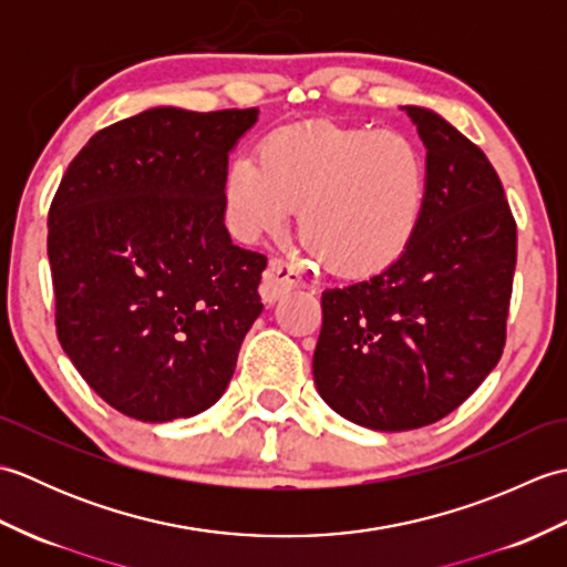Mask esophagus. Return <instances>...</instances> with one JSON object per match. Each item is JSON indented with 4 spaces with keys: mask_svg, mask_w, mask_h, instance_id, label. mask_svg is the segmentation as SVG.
Listing matches in <instances>:
<instances>
[{
    "mask_svg": "<svg viewBox=\"0 0 567 567\" xmlns=\"http://www.w3.org/2000/svg\"><path fill=\"white\" fill-rule=\"evenodd\" d=\"M297 287H302V275H299L292 265L275 258L268 262V270L262 275L260 297L265 305H275L277 299L285 297L290 290H297Z\"/></svg>",
    "mask_w": 567,
    "mask_h": 567,
    "instance_id": "34e87169",
    "label": "esophagus"
}]
</instances>
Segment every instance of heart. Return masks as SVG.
Wrapping results in <instances>:
<instances>
[{"instance_id": "heart-1", "label": "heart", "mask_w": 567, "mask_h": 567, "mask_svg": "<svg viewBox=\"0 0 567 567\" xmlns=\"http://www.w3.org/2000/svg\"><path fill=\"white\" fill-rule=\"evenodd\" d=\"M224 202L238 238L275 234L299 207L305 252L346 277L402 256L426 204V163L396 131L315 122L272 131L226 167Z\"/></svg>"}]
</instances>
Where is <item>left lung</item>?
<instances>
[{"label":"left lung","instance_id":"1","mask_svg":"<svg viewBox=\"0 0 567 567\" xmlns=\"http://www.w3.org/2000/svg\"><path fill=\"white\" fill-rule=\"evenodd\" d=\"M426 148V204L382 272L321 295L315 384L336 414L409 431L451 414L504 348L516 224L487 155L441 114L402 106Z\"/></svg>","mask_w":567,"mask_h":567}]
</instances>
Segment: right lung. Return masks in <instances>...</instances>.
<instances>
[{"instance_id": "obj_1", "label": "right lung", "mask_w": 567, "mask_h": 567, "mask_svg": "<svg viewBox=\"0 0 567 567\" xmlns=\"http://www.w3.org/2000/svg\"><path fill=\"white\" fill-rule=\"evenodd\" d=\"M258 110L153 106L90 138L48 214L58 341L131 419L209 409L260 317L268 258L224 224L228 153Z\"/></svg>"}]
</instances>
